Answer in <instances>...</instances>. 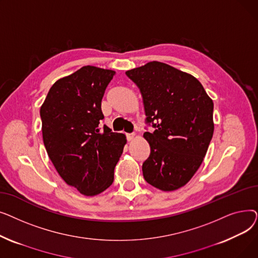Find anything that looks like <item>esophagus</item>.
I'll use <instances>...</instances> for the list:
<instances>
[{
  "mask_svg": "<svg viewBox=\"0 0 258 258\" xmlns=\"http://www.w3.org/2000/svg\"><path fill=\"white\" fill-rule=\"evenodd\" d=\"M136 137V134H126V139L127 141H133Z\"/></svg>",
  "mask_w": 258,
  "mask_h": 258,
  "instance_id": "obj_1",
  "label": "esophagus"
}]
</instances>
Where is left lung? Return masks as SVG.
Wrapping results in <instances>:
<instances>
[{
    "label": "left lung",
    "mask_w": 258,
    "mask_h": 258,
    "mask_svg": "<svg viewBox=\"0 0 258 258\" xmlns=\"http://www.w3.org/2000/svg\"><path fill=\"white\" fill-rule=\"evenodd\" d=\"M139 88L151 155L142 165L145 181L163 191L186 185L201 166L213 136V102L192 75L160 61L125 72Z\"/></svg>",
    "instance_id": "left-lung-1"
}]
</instances>
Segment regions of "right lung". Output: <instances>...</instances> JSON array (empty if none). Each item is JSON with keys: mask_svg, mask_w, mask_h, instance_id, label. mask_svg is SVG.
I'll return each mask as SVG.
<instances>
[{"mask_svg": "<svg viewBox=\"0 0 258 258\" xmlns=\"http://www.w3.org/2000/svg\"><path fill=\"white\" fill-rule=\"evenodd\" d=\"M115 71L85 66L58 79L40 106L43 140L62 180L88 197L110 187L125 135L100 131L101 100Z\"/></svg>", "mask_w": 258, "mask_h": 258, "instance_id": "right-lung-1", "label": "right lung"}]
</instances>
